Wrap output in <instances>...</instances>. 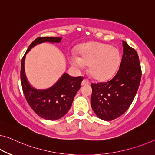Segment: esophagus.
Returning a JSON list of instances; mask_svg holds the SVG:
<instances>
[{"label":"esophagus","instance_id":"obj_1","mask_svg":"<svg viewBox=\"0 0 155 155\" xmlns=\"http://www.w3.org/2000/svg\"><path fill=\"white\" fill-rule=\"evenodd\" d=\"M81 85H90L89 81L87 80V78H84V79L83 80L82 83H81Z\"/></svg>","mask_w":155,"mask_h":155}]
</instances>
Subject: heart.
Returning <instances> with one entry per match:
<instances>
[{
	"mask_svg": "<svg viewBox=\"0 0 155 155\" xmlns=\"http://www.w3.org/2000/svg\"><path fill=\"white\" fill-rule=\"evenodd\" d=\"M78 55H70V63L78 69H83L89 64L90 74L98 81H105L113 77L120 62L118 49L107 44H84L78 48Z\"/></svg>",
	"mask_w": 155,
	"mask_h": 155,
	"instance_id": "obj_1",
	"label": "heart"
}]
</instances>
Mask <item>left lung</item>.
Segmentation results:
<instances>
[{"label":"left lung","mask_w":155,"mask_h":155,"mask_svg":"<svg viewBox=\"0 0 155 155\" xmlns=\"http://www.w3.org/2000/svg\"><path fill=\"white\" fill-rule=\"evenodd\" d=\"M123 55L116 74L104 83L91 84V107L98 117L110 121L124 114L134 99L141 79L139 58L122 41Z\"/></svg>","instance_id":"obj_1"}]
</instances>
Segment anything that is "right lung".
Instances as JSON below:
<instances>
[{"label": "right lung", "instance_id": "right-lung-1", "mask_svg": "<svg viewBox=\"0 0 155 155\" xmlns=\"http://www.w3.org/2000/svg\"><path fill=\"white\" fill-rule=\"evenodd\" d=\"M61 39L62 38L52 37L36 38L30 45L21 63V82L27 102L35 114L48 120H58L68 112L84 77H74L64 73L56 84L50 88L37 90L31 86L28 82L24 71V61L26 54L38 44L45 41L58 43Z\"/></svg>", "mask_w": 155, "mask_h": 155}]
</instances>
